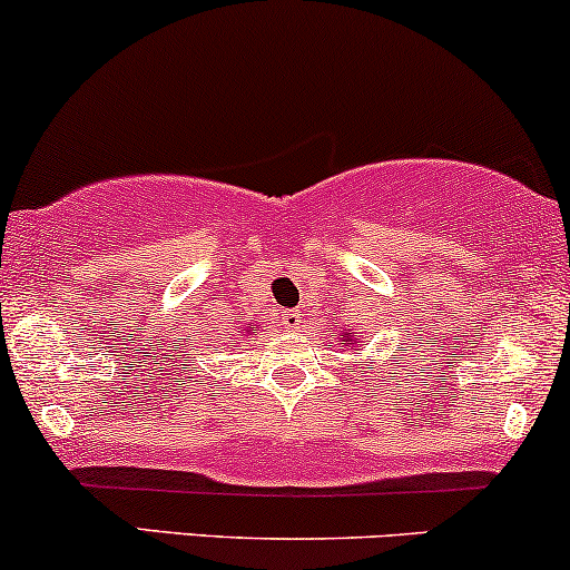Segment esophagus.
I'll use <instances>...</instances> for the list:
<instances>
[{"label":"esophagus","instance_id":"esophagus-1","mask_svg":"<svg viewBox=\"0 0 570 570\" xmlns=\"http://www.w3.org/2000/svg\"><path fill=\"white\" fill-rule=\"evenodd\" d=\"M283 325H285V327H291V330L301 327V314H298V312H287L285 317H283Z\"/></svg>","mask_w":570,"mask_h":570}]
</instances>
